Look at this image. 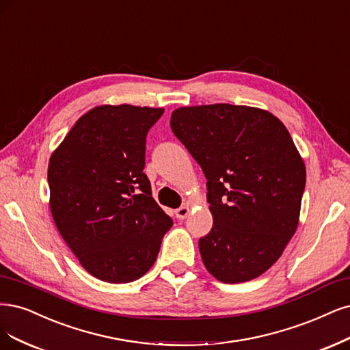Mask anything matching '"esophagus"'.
<instances>
[{
  "label": "esophagus",
  "instance_id": "esophagus-1",
  "mask_svg": "<svg viewBox=\"0 0 350 350\" xmlns=\"http://www.w3.org/2000/svg\"><path fill=\"white\" fill-rule=\"evenodd\" d=\"M188 214H189V207L188 206H183V207H179L178 210H175V215H176L178 220L187 219Z\"/></svg>",
  "mask_w": 350,
  "mask_h": 350
}]
</instances>
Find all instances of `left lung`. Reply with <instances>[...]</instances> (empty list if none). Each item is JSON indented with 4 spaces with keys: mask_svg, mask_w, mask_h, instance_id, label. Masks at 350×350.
Masks as SVG:
<instances>
[{
    "mask_svg": "<svg viewBox=\"0 0 350 350\" xmlns=\"http://www.w3.org/2000/svg\"><path fill=\"white\" fill-rule=\"evenodd\" d=\"M174 135L207 178L213 227L200 239L204 267L224 284L258 278L294 236L306 166L286 127L255 107H180Z\"/></svg>",
    "mask_w": 350,
    "mask_h": 350,
    "instance_id": "1",
    "label": "left lung"
}]
</instances>
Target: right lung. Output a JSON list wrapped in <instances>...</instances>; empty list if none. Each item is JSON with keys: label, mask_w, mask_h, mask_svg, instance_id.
I'll return each instance as SVG.
<instances>
[{"label": "right lung", "mask_w": 350, "mask_h": 350, "mask_svg": "<svg viewBox=\"0 0 350 350\" xmlns=\"http://www.w3.org/2000/svg\"><path fill=\"white\" fill-rule=\"evenodd\" d=\"M162 114L129 104L95 107L51 156L55 224L83 269L101 281L139 280L174 224L143 172L148 131Z\"/></svg>", "instance_id": "right-lung-1"}]
</instances>
